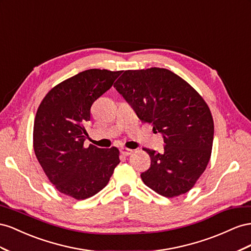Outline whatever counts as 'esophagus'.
<instances>
[{
  "label": "esophagus",
  "mask_w": 251,
  "mask_h": 251,
  "mask_svg": "<svg viewBox=\"0 0 251 251\" xmlns=\"http://www.w3.org/2000/svg\"><path fill=\"white\" fill-rule=\"evenodd\" d=\"M121 152H122V154H124V155H130L133 151H132L131 149H129V148L122 147V148H121Z\"/></svg>",
  "instance_id": "1"
}]
</instances>
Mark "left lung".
Segmentation results:
<instances>
[{
  "mask_svg": "<svg viewBox=\"0 0 251 251\" xmlns=\"http://www.w3.org/2000/svg\"><path fill=\"white\" fill-rule=\"evenodd\" d=\"M114 87L142 122L163 134L164 152L144 149L151 163L141 174L143 182L166 198L189 191L211 155L213 120L208 105L187 82L165 68L126 70Z\"/></svg>",
  "mask_w": 251,
  "mask_h": 251,
  "instance_id": "8db88e82",
  "label": "left lung"
}]
</instances>
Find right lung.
<instances>
[{
	"label": "right lung",
	"instance_id": "obj_1",
	"mask_svg": "<svg viewBox=\"0 0 251 251\" xmlns=\"http://www.w3.org/2000/svg\"><path fill=\"white\" fill-rule=\"evenodd\" d=\"M121 71L88 69L58 84L41 102L33 125L35 156L54 187L75 200L95 196L120 163L119 149L84 147L86 122L97 99Z\"/></svg>",
	"mask_w": 251,
	"mask_h": 251
}]
</instances>
